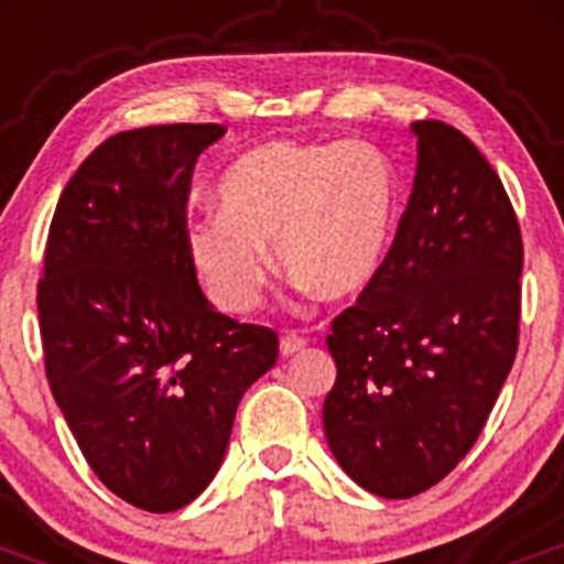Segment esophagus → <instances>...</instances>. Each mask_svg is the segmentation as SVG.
<instances>
[{"label": "esophagus", "instance_id": "obj_1", "mask_svg": "<svg viewBox=\"0 0 564 564\" xmlns=\"http://www.w3.org/2000/svg\"><path fill=\"white\" fill-rule=\"evenodd\" d=\"M305 344L307 341L299 333H285L282 341H279V350H282V356H296L299 350H305Z\"/></svg>", "mask_w": 564, "mask_h": 564}]
</instances>
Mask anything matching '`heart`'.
<instances>
[{
	"label": "heart",
	"instance_id": "heart-1",
	"mask_svg": "<svg viewBox=\"0 0 564 564\" xmlns=\"http://www.w3.org/2000/svg\"><path fill=\"white\" fill-rule=\"evenodd\" d=\"M217 214L192 223L188 259L212 302L246 313L279 268L318 299H350L381 273L401 214V174L367 141H271L220 174Z\"/></svg>",
	"mask_w": 564,
	"mask_h": 564
}]
</instances>
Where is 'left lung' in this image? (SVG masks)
<instances>
[{
	"label": "left lung",
	"instance_id": "left-lung-1",
	"mask_svg": "<svg viewBox=\"0 0 564 564\" xmlns=\"http://www.w3.org/2000/svg\"><path fill=\"white\" fill-rule=\"evenodd\" d=\"M417 172L387 262L333 318L325 435L338 466L387 500L468 455L517 356L522 237L480 149L415 121Z\"/></svg>",
	"mask_w": 564,
	"mask_h": 564
}]
</instances>
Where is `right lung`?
I'll use <instances>...</instances> for the list:
<instances>
[{
    "label": "right lung",
    "mask_w": 564,
    "mask_h": 564,
    "mask_svg": "<svg viewBox=\"0 0 564 564\" xmlns=\"http://www.w3.org/2000/svg\"><path fill=\"white\" fill-rule=\"evenodd\" d=\"M220 123L118 132L69 177L39 279L47 383L98 480L166 514L214 480L239 398L276 364L271 327L203 296L186 248L194 163Z\"/></svg>",
    "instance_id": "right-lung-1"
}]
</instances>
